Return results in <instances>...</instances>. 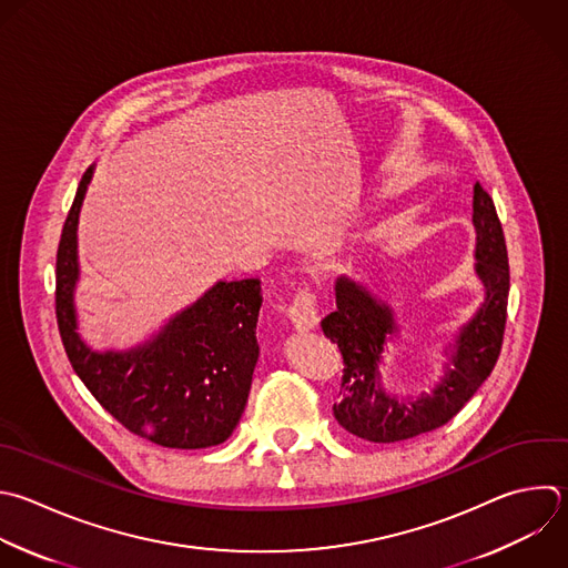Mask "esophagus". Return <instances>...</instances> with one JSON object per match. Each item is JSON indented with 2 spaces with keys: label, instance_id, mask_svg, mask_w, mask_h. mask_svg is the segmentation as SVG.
Listing matches in <instances>:
<instances>
[{
  "label": "esophagus",
  "instance_id": "1",
  "mask_svg": "<svg viewBox=\"0 0 568 568\" xmlns=\"http://www.w3.org/2000/svg\"><path fill=\"white\" fill-rule=\"evenodd\" d=\"M288 320L297 331H313L320 322L315 295L308 288H300L293 297V304L288 306Z\"/></svg>",
  "mask_w": 568,
  "mask_h": 568
}]
</instances>
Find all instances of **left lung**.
Masks as SVG:
<instances>
[{
	"mask_svg": "<svg viewBox=\"0 0 568 568\" xmlns=\"http://www.w3.org/2000/svg\"><path fill=\"white\" fill-rule=\"evenodd\" d=\"M473 226L475 275L484 284V302L444 348V375L430 393L399 397L382 386L384 346L399 337L395 311L348 275L335 280L337 308L322 320V331L339 346L344 359V390L333 404V415L355 437L390 444L435 430L457 415L490 375L506 324L508 257L495 204L479 182L473 186Z\"/></svg>",
	"mask_w": 568,
	"mask_h": 568,
	"instance_id": "1",
	"label": "left lung"
}]
</instances>
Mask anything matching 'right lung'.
Wrapping results in <instances>:
<instances>
[{"instance_id": "1", "label": "right lung", "mask_w": 568, "mask_h": 568, "mask_svg": "<svg viewBox=\"0 0 568 568\" xmlns=\"http://www.w3.org/2000/svg\"><path fill=\"white\" fill-rule=\"evenodd\" d=\"M95 166L84 173L58 248L55 313L67 355L93 397L131 433L166 448H209L237 426L260 357V280L215 282L151 339L93 351L78 333V224Z\"/></svg>"}]
</instances>
